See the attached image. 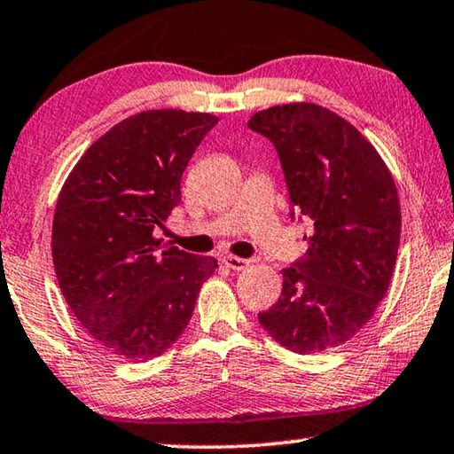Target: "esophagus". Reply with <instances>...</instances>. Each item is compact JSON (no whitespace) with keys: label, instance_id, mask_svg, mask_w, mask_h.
<instances>
[{"label":"esophagus","instance_id":"1","mask_svg":"<svg viewBox=\"0 0 454 454\" xmlns=\"http://www.w3.org/2000/svg\"><path fill=\"white\" fill-rule=\"evenodd\" d=\"M223 263H225L229 269H233V271H243V269L249 267V259L227 255V257H223Z\"/></svg>","mask_w":454,"mask_h":454}]
</instances>
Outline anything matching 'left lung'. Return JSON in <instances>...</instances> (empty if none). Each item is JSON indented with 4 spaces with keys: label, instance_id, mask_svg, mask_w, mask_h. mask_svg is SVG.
<instances>
[{
    "label": "left lung",
    "instance_id": "1",
    "mask_svg": "<svg viewBox=\"0 0 454 454\" xmlns=\"http://www.w3.org/2000/svg\"><path fill=\"white\" fill-rule=\"evenodd\" d=\"M247 125L277 149L291 219L313 225L259 323L293 353H321L351 339L391 283L401 239L393 175L351 123L315 103L269 107Z\"/></svg>",
    "mask_w": 454,
    "mask_h": 454
}]
</instances>
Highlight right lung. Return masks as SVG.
I'll use <instances>...</instances> for the list:
<instances>
[{
  "label": "right lung",
  "mask_w": 454,
  "mask_h": 454,
  "mask_svg": "<svg viewBox=\"0 0 454 454\" xmlns=\"http://www.w3.org/2000/svg\"><path fill=\"white\" fill-rule=\"evenodd\" d=\"M219 119L141 111L79 159L55 205L51 253L82 327L121 359L145 363L185 331L217 259L153 237L181 203V175Z\"/></svg>",
  "instance_id": "right-lung-1"
}]
</instances>
